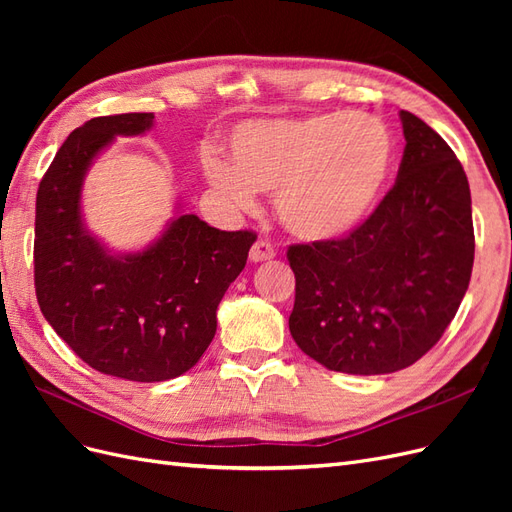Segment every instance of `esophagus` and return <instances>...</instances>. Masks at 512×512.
Masks as SVG:
<instances>
[{"instance_id": "1", "label": "esophagus", "mask_w": 512, "mask_h": 512, "mask_svg": "<svg viewBox=\"0 0 512 512\" xmlns=\"http://www.w3.org/2000/svg\"><path fill=\"white\" fill-rule=\"evenodd\" d=\"M275 256V247L269 239H256L252 250H250V260L252 262H262V260H271Z\"/></svg>"}]
</instances>
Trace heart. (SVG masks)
Here are the masks:
<instances>
[{
    "instance_id": "heart-1",
    "label": "heart",
    "mask_w": 512,
    "mask_h": 512,
    "mask_svg": "<svg viewBox=\"0 0 512 512\" xmlns=\"http://www.w3.org/2000/svg\"><path fill=\"white\" fill-rule=\"evenodd\" d=\"M230 162L209 158L207 177L232 207L252 209L275 192L282 224L301 239L327 241L359 224L391 164V136L363 113H314L243 121L228 136Z\"/></svg>"
}]
</instances>
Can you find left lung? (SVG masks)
<instances>
[{"label": "left lung", "instance_id": "obj_1", "mask_svg": "<svg viewBox=\"0 0 512 512\" xmlns=\"http://www.w3.org/2000/svg\"><path fill=\"white\" fill-rule=\"evenodd\" d=\"M393 188L339 239L294 243L290 335L314 361L359 376L406 369L440 342L468 290L474 226L468 177L423 119L401 111Z\"/></svg>", "mask_w": 512, "mask_h": 512}]
</instances>
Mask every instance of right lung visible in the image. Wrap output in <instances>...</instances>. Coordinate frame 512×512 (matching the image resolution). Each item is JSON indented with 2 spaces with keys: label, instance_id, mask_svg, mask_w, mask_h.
Here are the masks:
<instances>
[{
  "label": "right lung",
  "instance_id": "1",
  "mask_svg": "<svg viewBox=\"0 0 512 512\" xmlns=\"http://www.w3.org/2000/svg\"><path fill=\"white\" fill-rule=\"evenodd\" d=\"M153 113L89 119L59 147L36 196L34 284L44 318L100 374L160 382L198 363L215 309L237 280L254 230H218L179 215L143 254L115 258L81 224V183L115 134H143Z\"/></svg>",
  "mask_w": 512,
  "mask_h": 512
}]
</instances>
